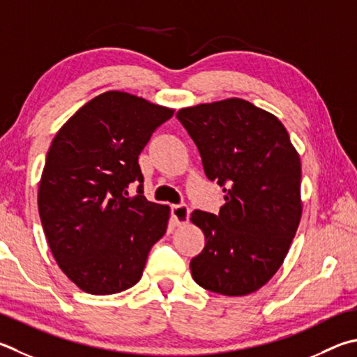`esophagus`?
Here are the masks:
<instances>
[{
	"instance_id": "1",
	"label": "esophagus",
	"mask_w": 357,
	"mask_h": 357,
	"mask_svg": "<svg viewBox=\"0 0 357 357\" xmlns=\"http://www.w3.org/2000/svg\"><path fill=\"white\" fill-rule=\"evenodd\" d=\"M189 217H190V209L185 204L172 206V220L176 226H181L189 222Z\"/></svg>"
}]
</instances>
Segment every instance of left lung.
I'll list each match as a JSON object with an SVG mask.
<instances>
[{
	"label": "left lung",
	"mask_w": 357,
	"mask_h": 357,
	"mask_svg": "<svg viewBox=\"0 0 357 357\" xmlns=\"http://www.w3.org/2000/svg\"><path fill=\"white\" fill-rule=\"evenodd\" d=\"M176 116L226 199L217 215L192 212L206 238L190 261L193 280L220 295L252 294L280 270L300 225V154L273 114L242 98L183 107Z\"/></svg>",
	"instance_id": "left-lung-1"
}]
</instances>
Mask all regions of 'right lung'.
I'll return each mask as SVG.
<instances>
[{
	"mask_svg": "<svg viewBox=\"0 0 357 357\" xmlns=\"http://www.w3.org/2000/svg\"><path fill=\"white\" fill-rule=\"evenodd\" d=\"M174 109L111 90L57 131L38 183V213L59 268L81 290L112 295L135 286L165 234L170 207L144 197L139 154ZM137 180L138 195L127 187Z\"/></svg>",
	"mask_w": 357,
	"mask_h": 357,
	"instance_id": "add662e5",
	"label": "right lung"
}]
</instances>
